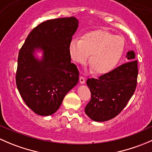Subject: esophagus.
I'll return each instance as SVG.
<instances>
[{"instance_id":"1","label":"esophagus","mask_w":152,"mask_h":152,"mask_svg":"<svg viewBox=\"0 0 152 152\" xmlns=\"http://www.w3.org/2000/svg\"><path fill=\"white\" fill-rule=\"evenodd\" d=\"M79 82H80L81 84H85V79L84 76H81L79 78Z\"/></svg>"}]
</instances>
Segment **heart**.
<instances>
[{
    "label": "heart",
    "mask_w": 152,
    "mask_h": 152,
    "mask_svg": "<svg viewBox=\"0 0 152 152\" xmlns=\"http://www.w3.org/2000/svg\"><path fill=\"white\" fill-rule=\"evenodd\" d=\"M125 50L123 37L114 35L104 30L85 33L81 39H73L69 45V52L76 62L89 65L96 74L112 71L120 61Z\"/></svg>",
    "instance_id": "1"
}]
</instances>
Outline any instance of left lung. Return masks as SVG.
Returning a JSON list of instances; mask_svg holds the SVG:
<instances>
[{"label": "left lung", "mask_w": 152, "mask_h": 152, "mask_svg": "<svg viewBox=\"0 0 152 152\" xmlns=\"http://www.w3.org/2000/svg\"><path fill=\"white\" fill-rule=\"evenodd\" d=\"M129 61L98 79H88L91 99L85 113L95 121H106L117 116L126 107L137 86V61L133 50L127 52Z\"/></svg>", "instance_id": "1"}]
</instances>
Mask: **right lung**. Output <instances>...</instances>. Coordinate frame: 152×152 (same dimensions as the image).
Returning a JSON list of instances; mask_svg holds the SVG:
<instances>
[{
	"label": "right lung",
	"instance_id": "obj_1",
	"mask_svg": "<svg viewBox=\"0 0 152 152\" xmlns=\"http://www.w3.org/2000/svg\"><path fill=\"white\" fill-rule=\"evenodd\" d=\"M74 17L41 23L32 29L19 51L16 85L29 108L39 115L53 114L65 95L79 82V70L71 63L69 45L77 30ZM43 50L37 59L35 50Z\"/></svg>",
	"mask_w": 152,
	"mask_h": 152
}]
</instances>
